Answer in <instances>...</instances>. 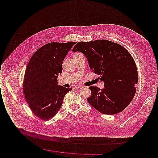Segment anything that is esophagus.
Returning <instances> with one entry per match:
<instances>
[{"mask_svg":"<svg viewBox=\"0 0 158 158\" xmlns=\"http://www.w3.org/2000/svg\"><path fill=\"white\" fill-rule=\"evenodd\" d=\"M77 88H79V89H83V86H78Z\"/></svg>","mask_w":158,"mask_h":158,"instance_id":"1","label":"esophagus"}]
</instances>
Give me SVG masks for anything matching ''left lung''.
I'll use <instances>...</instances> for the list:
<instances>
[{"instance_id":"obj_1","label":"left lung","mask_w":158,"mask_h":158,"mask_svg":"<svg viewBox=\"0 0 158 158\" xmlns=\"http://www.w3.org/2000/svg\"><path fill=\"white\" fill-rule=\"evenodd\" d=\"M72 52H82L92 71L104 83V89L89 87V104L104 114L123 111L134 98L138 82L135 61L130 53L120 44L105 40L79 42Z\"/></svg>"}]
</instances>
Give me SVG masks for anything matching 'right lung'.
Returning a JSON list of instances; mask_svg holds the SVG:
<instances>
[{"label": "right lung", "mask_w": 158, "mask_h": 158, "mask_svg": "<svg viewBox=\"0 0 158 158\" xmlns=\"http://www.w3.org/2000/svg\"><path fill=\"white\" fill-rule=\"evenodd\" d=\"M76 42L50 43L33 54L25 70L23 92L31 110L43 120L58 113L65 95L72 90L57 85L63 61Z\"/></svg>", "instance_id": "obj_1"}]
</instances>
